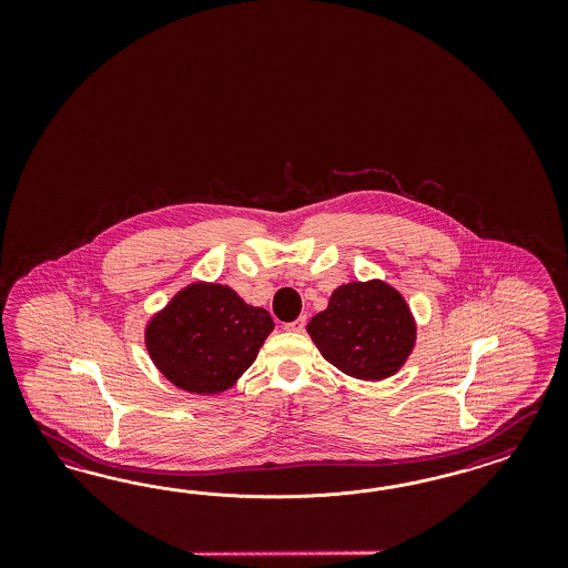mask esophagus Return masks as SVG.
Segmentation results:
<instances>
[{
    "label": "esophagus",
    "instance_id": "esophagus-1",
    "mask_svg": "<svg viewBox=\"0 0 568 568\" xmlns=\"http://www.w3.org/2000/svg\"><path fill=\"white\" fill-rule=\"evenodd\" d=\"M304 327H306V316H300V318H295L292 323H285V325H283L285 331H292V333H302Z\"/></svg>",
    "mask_w": 568,
    "mask_h": 568
}]
</instances>
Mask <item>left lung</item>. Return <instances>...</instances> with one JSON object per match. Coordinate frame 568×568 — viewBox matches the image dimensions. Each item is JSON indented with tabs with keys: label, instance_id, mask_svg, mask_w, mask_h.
<instances>
[{
	"label": "left lung",
	"instance_id": "left-lung-1",
	"mask_svg": "<svg viewBox=\"0 0 568 568\" xmlns=\"http://www.w3.org/2000/svg\"><path fill=\"white\" fill-rule=\"evenodd\" d=\"M306 331L325 361L362 381L396 375L416 344L410 306L381 278L339 285Z\"/></svg>",
	"mask_w": 568,
	"mask_h": 568
}]
</instances>
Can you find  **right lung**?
Here are the masks:
<instances>
[{
    "label": "right lung",
    "instance_id": "obj_1",
    "mask_svg": "<svg viewBox=\"0 0 568 568\" xmlns=\"http://www.w3.org/2000/svg\"><path fill=\"white\" fill-rule=\"evenodd\" d=\"M271 314L221 283L195 281L145 325V347L174 387L214 396L231 389L273 333Z\"/></svg>",
    "mask_w": 568,
    "mask_h": 568
}]
</instances>
